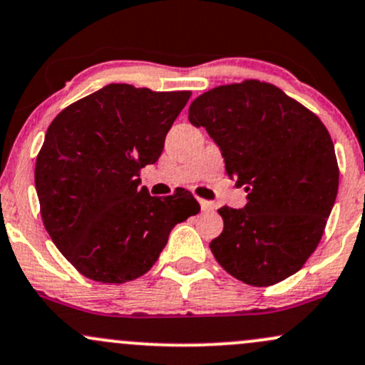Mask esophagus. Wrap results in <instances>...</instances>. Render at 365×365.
Wrapping results in <instances>:
<instances>
[{"label":"esophagus","mask_w":365,"mask_h":365,"mask_svg":"<svg viewBox=\"0 0 365 365\" xmlns=\"http://www.w3.org/2000/svg\"><path fill=\"white\" fill-rule=\"evenodd\" d=\"M199 204H201V210L204 213H210V211L215 210V204L211 201H206V199H199Z\"/></svg>","instance_id":"1"}]
</instances>
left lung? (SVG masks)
Segmentation results:
<instances>
[{"label":"left lung","instance_id":"8db88e82","mask_svg":"<svg viewBox=\"0 0 365 365\" xmlns=\"http://www.w3.org/2000/svg\"><path fill=\"white\" fill-rule=\"evenodd\" d=\"M189 121L218 143L242 210L223 206L211 253L232 277L265 287L296 274L322 239L339 183L334 145L319 115L258 79L216 86Z\"/></svg>","mask_w":365,"mask_h":365}]
</instances>
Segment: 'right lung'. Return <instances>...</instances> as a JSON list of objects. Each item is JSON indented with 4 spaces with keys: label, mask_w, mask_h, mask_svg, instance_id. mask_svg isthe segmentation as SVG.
<instances>
[{
    "label": "right lung",
    "mask_w": 365,
    "mask_h": 365,
    "mask_svg": "<svg viewBox=\"0 0 365 365\" xmlns=\"http://www.w3.org/2000/svg\"><path fill=\"white\" fill-rule=\"evenodd\" d=\"M190 91L107 85L48 126L34 183L43 223L85 277L123 284L158 262L176 223L201 206L189 190L152 197L140 170L154 164Z\"/></svg>",
    "instance_id": "add662e5"
}]
</instances>
